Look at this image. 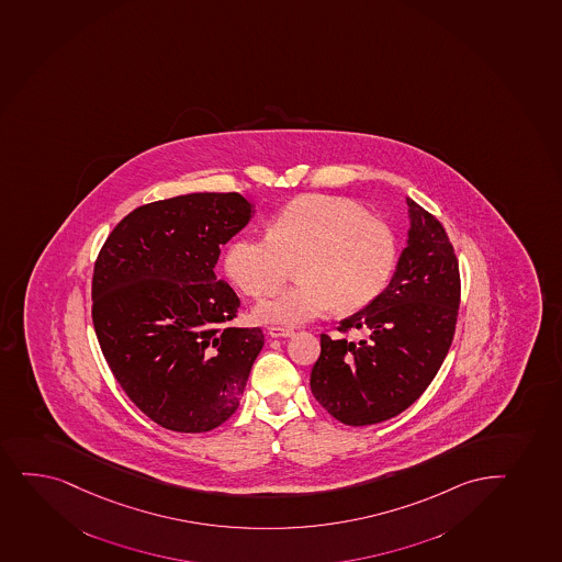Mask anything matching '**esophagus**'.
I'll return each mask as SVG.
<instances>
[{
	"label": "esophagus",
	"mask_w": 562,
	"mask_h": 562,
	"mask_svg": "<svg viewBox=\"0 0 562 562\" xmlns=\"http://www.w3.org/2000/svg\"><path fill=\"white\" fill-rule=\"evenodd\" d=\"M293 335H295L293 328L269 327V336H271V338H291Z\"/></svg>",
	"instance_id": "1"
}]
</instances>
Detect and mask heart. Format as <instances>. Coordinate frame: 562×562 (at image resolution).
Wrapping results in <instances>:
<instances>
[{"label":"heart","mask_w":562,"mask_h":562,"mask_svg":"<svg viewBox=\"0 0 562 562\" xmlns=\"http://www.w3.org/2000/svg\"><path fill=\"white\" fill-rule=\"evenodd\" d=\"M301 284L266 299L259 322L296 327L327 314L364 308L385 290L396 263L391 226L340 195L306 194L272 216L267 235H246L226 254V272L252 296L285 284L293 267Z\"/></svg>","instance_id":"heart-1"}]
</instances>
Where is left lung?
Here are the masks:
<instances>
[{"label":"left lung","mask_w":562,"mask_h":562,"mask_svg":"<svg viewBox=\"0 0 562 562\" xmlns=\"http://www.w3.org/2000/svg\"><path fill=\"white\" fill-rule=\"evenodd\" d=\"M411 227L391 284L367 308L322 335L310 389L347 426L383 423L415 404L434 381L454 338L460 267L436 216L407 198ZM362 329L355 341L348 333Z\"/></svg>","instance_id":"8db88e82"}]
</instances>
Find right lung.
<instances>
[{
    "label": "right lung",
    "instance_id": "add662e5",
    "mask_svg": "<svg viewBox=\"0 0 562 562\" xmlns=\"http://www.w3.org/2000/svg\"><path fill=\"white\" fill-rule=\"evenodd\" d=\"M252 213L237 192L176 195L134 209L99 252L97 340L126 396L162 428L202 434L239 407L266 338L227 325L240 301L215 266Z\"/></svg>",
    "mask_w": 562,
    "mask_h": 562
}]
</instances>
